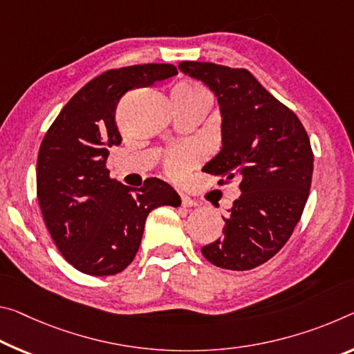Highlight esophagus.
<instances>
[{
    "mask_svg": "<svg viewBox=\"0 0 354 354\" xmlns=\"http://www.w3.org/2000/svg\"><path fill=\"white\" fill-rule=\"evenodd\" d=\"M181 205H183L184 207H195L198 203H197V201H195V200L190 198V197H187V195L181 194Z\"/></svg>",
    "mask_w": 354,
    "mask_h": 354,
    "instance_id": "esophagus-1",
    "label": "esophagus"
}]
</instances>
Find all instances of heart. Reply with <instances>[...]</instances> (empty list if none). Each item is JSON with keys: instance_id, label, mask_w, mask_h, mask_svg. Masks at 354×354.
<instances>
[{"instance_id": "1", "label": "heart", "mask_w": 354, "mask_h": 354, "mask_svg": "<svg viewBox=\"0 0 354 354\" xmlns=\"http://www.w3.org/2000/svg\"><path fill=\"white\" fill-rule=\"evenodd\" d=\"M171 97L175 104H200L207 110L211 105V93L197 82L184 80L176 83L171 89ZM197 153L194 149H179L167 157L165 168L171 176H181L186 168L195 160Z\"/></svg>"}]
</instances>
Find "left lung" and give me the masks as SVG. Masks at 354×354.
Masks as SVG:
<instances>
[{
  "mask_svg": "<svg viewBox=\"0 0 354 354\" xmlns=\"http://www.w3.org/2000/svg\"><path fill=\"white\" fill-rule=\"evenodd\" d=\"M178 67L203 82L221 109L222 149L205 170L241 181L223 236L201 254L218 268L254 269L283 248L302 216L313 171L310 140L299 118L249 71L198 61Z\"/></svg>",
  "mask_w": 354,
  "mask_h": 354,
  "instance_id": "obj_1",
  "label": "left lung"
}]
</instances>
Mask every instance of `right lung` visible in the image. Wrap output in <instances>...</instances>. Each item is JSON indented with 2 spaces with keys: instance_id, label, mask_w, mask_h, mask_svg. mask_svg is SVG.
<instances>
[{
  "instance_id": "obj_1",
  "label": "right lung",
  "mask_w": 354,
  "mask_h": 354,
  "mask_svg": "<svg viewBox=\"0 0 354 354\" xmlns=\"http://www.w3.org/2000/svg\"><path fill=\"white\" fill-rule=\"evenodd\" d=\"M176 74L173 64L106 71L63 106L42 140L39 206L56 248L80 272L100 277L124 271L136 258L149 212L181 205L176 190L162 179L127 187L105 167L109 149L122 140L115 121L120 99Z\"/></svg>"
}]
</instances>
